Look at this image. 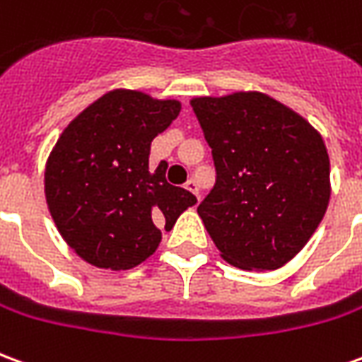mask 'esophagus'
<instances>
[{"mask_svg": "<svg viewBox=\"0 0 362 362\" xmlns=\"http://www.w3.org/2000/svg\"><path fill=\"white\" fill-rule=\"evenodd\" d=\"M184 188L189 189V192H192V194H194V196L199 197V188H197V182L194 180V178H189V180L186 182V184H184Z\"/></svg>", "mask_w": 362, "mask_h": 362, "instance_id": "esophagus-1", "label": "esophagus"}]
</instances>
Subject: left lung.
I'll return each mask as SVG.
<instances>
[{
  "label": "left lung",
  "mask_w": 362,
  "mask_h": 362,
  "mask_svg": "<svg viewBox=\"0 0 362 362\" xmlns=\"http://www.w3.org/2000/svg\"><path fill=\"white\" fill-rule=\"evenodd\" d=\"M217 182L197 207L228 264L272 272L303 250L329 204L322 135L272 96L248 90L196 96Z\"/></svg>",
  "instance_id": "1"
}]
</instances>
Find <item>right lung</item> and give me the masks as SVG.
<instances>
[{
	"instance_id": "obj_1",
	"label": "right lung",
	"mask_w": 362,
	"mask_h": 362,
	"mask_svg": "<svg viewBox=\"0 0 362 362\" xmlns=\"http://www.w3.org/2000/svg\"><path fill=\"white\" fill-rule=\"evenodd\" d=\"M180 114L178 100L116 89L69 122L54 145L44 194L59 235L75 254L103 269H132L158 248L197 204L166 182V163L151 170V141Z\"/></svg>"
}]
</instances>
